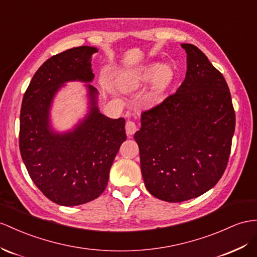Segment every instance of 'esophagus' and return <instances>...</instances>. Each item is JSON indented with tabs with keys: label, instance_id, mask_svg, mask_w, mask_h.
Returning <instances> with one entry per match:
<instances>
[{
	"label": "esophagus",
	"instance_id": "34e87169",
	"mask_svg": "<svg viewBox=\"0 0 257 257\" xmlns=\"http://www.w3.org/2000/svg\"><path fill=\"white\" fill-rule=\"evenodd\" d=\"M137 130H138V128H137V124L135 121L128 120L126 122V133L128 136H133Z\"/></svg>",
	"mask_w": 257,
	"mask_h": 257
}]
</instances>
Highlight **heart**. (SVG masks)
I'll return each instance as SVG.
<instances>
[{
  "label": "heart",
  "instance_id": "b5f03b06",
  "mask_svg": "<svg viewBox=\"0 0 257 257\" xmlns=\"http://www.w3.org/2000/svg\"><path fill=\"white\" fill-rule=\"evenodd\" d=\"M153 78L152 90L150 93V100L156 102L161 100L163 93L172 82L174 78L173 69L167 65H150L147 67L129 71L124 74L119 81V87L122 90H131L140 87Z\"/></svg>",
  "mask_w": 257,
  "mask_h": 257
}]
</instances>
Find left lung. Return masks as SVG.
Returning a JSON list of instances; mask_svg holds the SVG:
<instances>
[{
    "label": "left lung",
    "instance_id": "8db88e82",
    "mask_svg": "<svg viewBox=\"0 0 257 257\" xmlns=\"http://www.w3.org/2000/svg\"><path fill=\"white\" fill-rule=\"evenodd\" d=\"M186 78L174 94L142 111L135 134L141 173L149 192L183 202L212 189L223 175L231 151L235 114L222 74L193 44Z\"/></svg>",
    "mask_w": 257,
    "mask_h": 257
}]
</instances>
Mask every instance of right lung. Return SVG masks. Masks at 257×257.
<instances>
[{
	"label": "right lung",
	"mask_w": 257,
	"mask_h": 257,
	"mask_svg": "<svg viewBox=\"0 0 257 257\" xmlns=\"http://www.w3.org/2000/svg\"><path fill=\"white\" fill-rule=\"evenodd\" d=\"M95 52V48L79 47L50 57L36 71L23 97L22 159L38 189L58 205H80L100 196L118 150L126 141V120L102 115L95 105L97 91L90 84L88 117L64 135L49 127V109L56 91L66 81H91V56Z\"/></svg>",
	"instance_id": "add662e5"
}]
</instances>
